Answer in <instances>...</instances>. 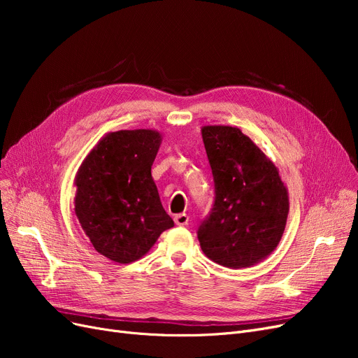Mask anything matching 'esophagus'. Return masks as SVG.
<instances>
[{
	"label": "esophagus",
	"mask_w": 358,
	"mask_h": 358,
	"mask_svg": "<svg viewBox=\"0 0 358 358\" xmlns=\"http://www.w3.org/2000/svg\"><path fill=\"white\" fill-rule=\"evenodd\" d=\"M189 221V216L187 213H178L175 215V224L176 225H187Z\"/></svg>",
	"instance_id": "obj_1"
}]
</instances>
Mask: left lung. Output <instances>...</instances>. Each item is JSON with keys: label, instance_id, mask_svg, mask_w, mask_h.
I'll list each match as a JSON object with an SVG mask.
<instances>
[{"label": "left lung", "instance_id": "left-lung-1", "mask_svg": "<svg viewBox=\"0 0 358 358\" xmlns=\"http://www.w3.org/2000/svg\"><path fill=\"white\" fill-rule=\"evenodd\" d=\"M201 137L215 203L197 231L204 255L224 267H251L272 254L289 212L279 170L241 128L204 125Z\"/></svg>", "mask_w": 358, "mask_h": 358}]
</instances>
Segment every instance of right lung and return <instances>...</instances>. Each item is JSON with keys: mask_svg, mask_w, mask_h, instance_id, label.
Here are the masks:
<instances>
[{"mask_svg": "<svg viewBox=\"0 0 358 358\" xmlns=\"http://www.w3.org/2000/svg\"><path fill=\"white\" fill-rule=\"evenodd\" d=\"M161 140L157 129L107 133L76 173V216L95 251L115 263L142 258L175 225L150 175Z\"/></svg>", "mask_w": 358, "mask_h": 358, "instance_id": "right-lung-1", "label": "right lung"}]
</instances>
